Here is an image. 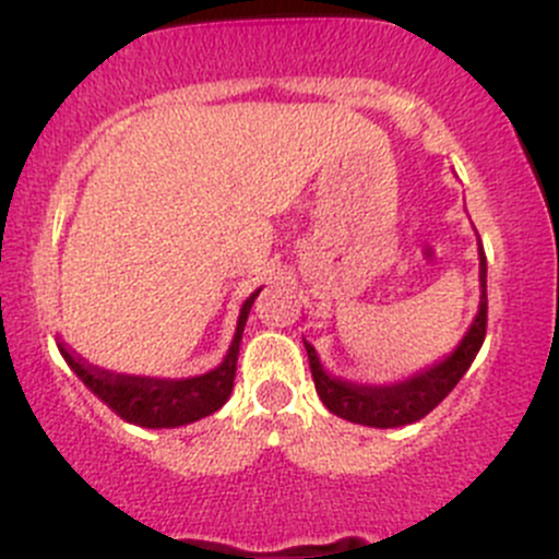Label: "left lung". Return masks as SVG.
<instances>
[{
    "label": "left lung",
    "mask_w": 559,
    "mask_h": 559,
    "mask_svg": "<svg viewBox=\"0 0 559 559\" xmlns=\"http://www.w3.org/2000/svg\"><path fill=\"white\" fill-rule=\"evenodd\" d=\"M480 255V304L478 314H475L473 325L467 329V334L462 336V342L456 345V350L451 356H445L443 361L432 364V367L421 369L413 378L400 380V383L391 385H358L347 383V380L331 378L323 367H320V358L314 353V347L309 342H304L309 356V369H312L314 389L318 396L323 400V405L329 407L334 416L345 418V421L361 424V427H374V429H394V427H407V424L421 421L427 413H432L445 396L454 391V385L460 383L462 374L467 372L469 364H473L475 353L480 350L486 336V258L484 250H478Z\"/></svg>",
    "instance_id": "8db88e82"
}]
</instances>
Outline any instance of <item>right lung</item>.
I'll use <instances>...</instances> for the list:
<instances>
[{
  "label": "right lung",
  "mask_w": 559,
  "mask_h": 559,
  "mask_svg": "<svg viewBox=\"0 0 559 559\" xmlns=\"http://www.w3.org/2000/svg\"><path fill=\"white\" fill-rule=\"evenodd\" d=\"M258 293L261 290L252 293L245 301V307H241L234 342H230L225 361L217 369H212V372L198 374V378L163 380L141 378V374H116L108 372V369L86 364L64 342H59V353L70 364V369L84 380L86 389L97 394L124 421L146 429L185 427V424L198 421V418L212 416V413H217L228 402L230 391H234L236 361H239L241 331H245L247 314H250Z\"/></svg>",
  "instance_id": "add662e5"
}]
</instances>
